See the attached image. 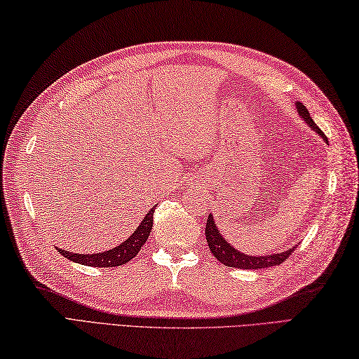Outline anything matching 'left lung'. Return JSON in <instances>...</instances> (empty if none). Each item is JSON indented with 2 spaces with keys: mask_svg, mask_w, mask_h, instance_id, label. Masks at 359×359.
Listing matches in <instances>:
<instances>
[{
  "mask_svg": "<svg viewBox=\"0 0 359 359\" xmlns=\"http://www.w3.org/2000/svg\"><path fill=\"white\" fill-rule=\"evenodd\" d=\"M296 111L304 119L306 126H309L311 130L316 131V133L328 144V139L323 133V130H320L316 126V123H314V121L311 119V116L309 113V109H306L301 104V102H296ZM206 240H208V245L210 248V252L214 254V257H217L218 262L223 263V265H226V266L240 268V269H260V268L280 265L282 262H285L290 257L291 252L294 251V248L297 246V245H294L287 251L269 254V255L245 254V252H241L240 250H237L236 246H232L229 241L222 236V232H220V229H218V226L214 220V215H209V218H208Z\"/></svg>",
  "mask_w": 359,
  "mask_h": 359,
  "instance_id": "obj_1",
  "label": "left lung"
}]
</instances>
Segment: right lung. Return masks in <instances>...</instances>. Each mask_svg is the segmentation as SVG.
Returning a JSON list of instances; mask_svg holds the SVG:
<instances>
[{"instance_id":"1","label":"right lung","mask_w":359,"mask_h":359,"mask_svg":"<svg viewBox=\"0 0 359 359\" xmlns=\"http://www.w3.org/2000/svg\"><path fill=\"white\" fill-rule=\"evenodd\" d=\"M155 204L147 214H145L144 220L139 223L137 228L130 233V237L122 241L121 245L111 248L108 251L102 252H94V254H79V252H69L67 250H62V248H55V250L60 252L63 257H67L71 262L80 263V265L86 266H99V268H109V266H119L126 265L131 259L136 257V254L141 250L142 245L147 241L151 226H153V214H155Z\"/></svg>"}]
</instances>
